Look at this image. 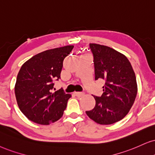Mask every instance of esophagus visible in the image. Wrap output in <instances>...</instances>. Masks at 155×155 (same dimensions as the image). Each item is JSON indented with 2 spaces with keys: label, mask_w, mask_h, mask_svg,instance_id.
<instances>
[{
  "label": "esophagus",
  "mask_w": 155,
  "mask_h": 155,
  "mask_svg": "<svg viewBox=\"0 0 155 155\" xmlns=\"http://www.w3.org/2000/svg\"><path fill=\"white\" fill-rule=\"evenodd\" d=\"M84 92H79V91H78V92H74V94H75L76 97H81L82 95H84Z\"/></svg>",
  "instance_id": "1"
}]
</instances>
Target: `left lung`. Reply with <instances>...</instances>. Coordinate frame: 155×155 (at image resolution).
Instances as JSON below:
<instances>
[{"label":"left lung","instance_id":"8db88e82","mask_svg":"<svg viewBox=\"0 0 155 155\" xmlns=\"http://www.w3.org/2000/svg\"><path fill=\"white\" fill-rule=\"evenodd\" d=\"M94 57L95 80L105 81L101 97L94 96V108L87 116L99 124L108 125L122 119L130 111L137 93L136 77L124 55L110 47L90 44Z\"/></svg>","mask_w":155,"mask_h":155}]
</instances>
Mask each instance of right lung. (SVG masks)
<instances>
[{
	"instance_id": "1",
	"label": "right lung",
	"mask_w": 155,
	"mask_h": 155,
	"mask_svg": "<svg viewBox=\"0 0 155 155\" xmlns=\"http://www.w3.org/2000/svg\"><path fill=\"white\" fill-rule=\"evenodd\" d=\"M73 48L74 46H66L45 51L21 66L15 94L19 109L29 120L48 125L63 116L71 95L61 89L52 91L54 81L61 79L64 59Z\"/></svg>"
}]
</instances>
